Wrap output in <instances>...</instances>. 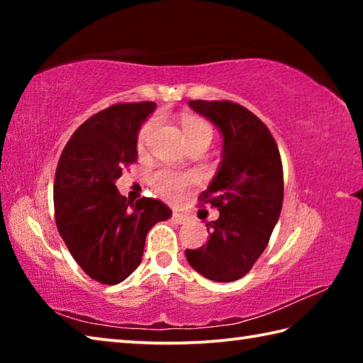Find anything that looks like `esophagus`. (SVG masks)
Segmentation results:
<instances>
[{"mask_svg":"<svg viewBox=\"0 0 363 363\" xmlns=\"http://www.w3.org/2000/svg\"><path fill=\"white\" fill-rule=\"evenodd\" d=\"M173 220H174L176 224H186L187 220H189V216H187V214H184V213L174 211L173 213Z\"/></svg>","mask_w":363,"mask_h":363,"instance_id":"esophagus-1","label":"esophagus"}]
</instances>
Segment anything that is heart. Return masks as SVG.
Masks as SVG:
<instances>
[{"instance_id":"b5f03b06","label":"heart","mask_w":363,"mask_h":363,"mask_svg":"<svg viewBox=\"0 0 363 363\" xmlns=\"http://www.w3.org/2000/svg\"><path fill=\"white\" fill-rule=\"evenodd\" d=\"M158 121L157 118L147 120L143 126L139 128L138 133V149L143 152L145 147L149 145L153 133L157 130ZM181 126L184 131V136H186L187 143L192 145L195 143H200V140H208L211 143L213 139V126L211 123L205 120L203 116L194 115V113H186L181 116ZM194 177L192 174L181 173V171L174 169H158L155 174L152 176V187L155 192L163 196V199L176 201L181 199V195L186 192V189L192 186Z\"/></svg>"}]
</instances>
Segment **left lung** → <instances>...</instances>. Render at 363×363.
I'll return each instance as SVG.
<instances>
[{
    "label": "left lung",
    "instance_id": "1",
    "mask_svg": "<svg viewBox=\"0 0 363 363\" xmlns=\"http://www.w3.org/2000/svg\"><path fill=\"white\" fill-rule=\"evenodd\" d=\"M195 112L216 125L224 138L216 177L199 196L218 208L206 223V245L186 250L190 266L214 281L247 275L266 250L284 203V167L269 128L240 104L190 101Z\"/></svg>",
    "mask_w": 363,
    "mask_h": 363
}]
</instances>
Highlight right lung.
Wrapping results in <instances>:
<instances>
[{
	"instance_id": "add662e5",
	"label": "right lung",
	"mask_w": 363,
	"mask_h": 363,
	"mask_svg": "<svg viewBox=\"0 0 363 363\" xmlns=\"http://www.w3.org/2000/svg\"><path fill=\"white\" fill-rule=\"evenodd\" d=\"M153 102L113 104L89 116L60 153L54 177L57 230L91 279L116 285L138 269L145 235L171 216L157 199L136 203L120 195L115 181L136 163L138 131Z\"/></svg>"
}]
</instances>
